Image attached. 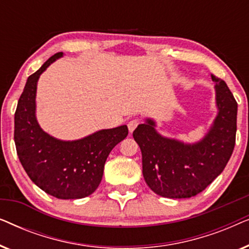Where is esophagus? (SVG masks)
Wrapping results in <instances>:
<instances>
[{
	"label": "esophagus",
	"mask_w": 249,
	"mask_h": 249,
	"mask_svg": "<svg viewBox=\"0 0 249 249\" xmlns=\"http://www.w3.org/2000/svg\"><path fill=\"white\" fill-rule=\"evenodd\" d=\"M139 124V120L138 119H132V120H130L128 122V128H129V131L132 132L135 130L136 128H137V125Z\"/></svg>",
	"instance_id": "34e87169"
}]
</instances>
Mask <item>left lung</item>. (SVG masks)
I'll use <instances>...</instances> for the list:
<instances>
[{
	"mask_svg": "<svg viewBox=\"0 0 249 249\" xmlns=\"http://www.w3.org/2000/svg\"><path fill=\"white\" fill-rule=\"evenodd\" d=\"M215 83L219 108L209 134L197 144L187 145L162 137L147 119L135 129L142 151V176L149 188L168 198H189L202 193L226 168L236 142L238 104L226 81Z\"/></svg>",
	"mask_w": 249,
	"mask_h": 249,
	"instance_id": "left-lung-1",
	"label": "left lung"
}]
</instances>
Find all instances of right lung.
Wrapping results in <instances>:
<instances>
[{
	"instance_id": "add662e5",
	"label": "right lung",
	"mask_w": 249,
	"mask_h": 249,
	"mask_svg": "<svg viewBox=\"0 0 249 249\" xmlns=\"http://www.w3.org/2000/svg\"><path fill=\"white\" fill-rule=\"evenodd\" d=\"M62 54H54L27 79L15 113V142L20 162L35 185L56 198L77 199L96 190L105 161L127 137L128 127L105 129L73 142L59 141L40 129L35 117L37 81Z\"/></svg>"
}]
</instances>
